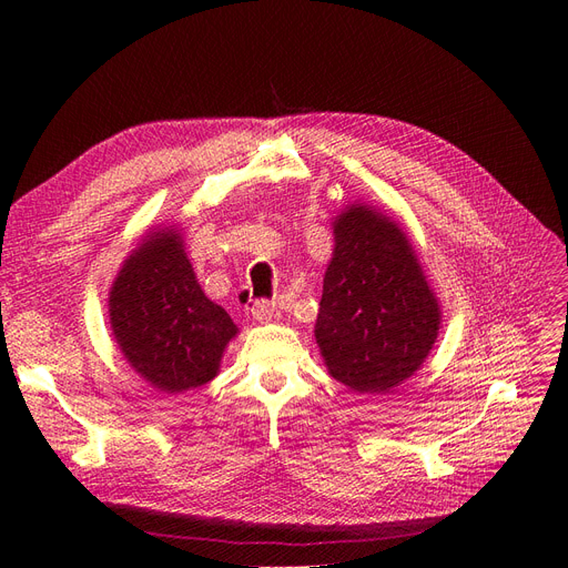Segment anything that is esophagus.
Masks as SVG:
<instances>
[{
  "label": "esophagus",
  "instance_id": "esophagus-1",
  "mask_svg": "<svg viewBox=\"0 0 568 568\" xmlns=\"http://www.w3.org/2000/svg\"><path fill=\"white\" fill-rule=\"evenodd\" d=\"M251 313H253V320H257V322H270L274 317V303L267 301V298L255 301L253 307H251Z\"/></svg>",
  "mask_w": 568,
  "mask_h": 568
}]
</instances>
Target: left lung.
<instances>
[{
    "label": "left lung",
    "mask_w": 568,
    "mask_h": 568,
    "mask_svg": "<svg viewBox=\"0 0 568 568\" xmlns=\"http://www.w3.org/2000/svg\"><path fill=\"white\" fill-rule=\"evenodd\" d=\"M315 338L329 374L355 393L409 379L438 336L440 311L405 232L365 205L334 222Z\"/></svg>",
    "instance_id": "1"
}]
</instances>
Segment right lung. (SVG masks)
<instances>
[{"instance_id": "obj_1", "label": "right lung", "mask_w": 568, "mask_h": 568, "mask_svg": "<svg viewBox=\"0 0 568 568\" xmlns=\"http://www.w3.org/2000/svg\"><path fill=\"white\" fill-rule=\"evenodd\" d=\"M109 313L128 363L163 393L209 384L236 334L232 317L201 291L173 230L153 234L128 257Z\"/></svg>"}]
</instances>
